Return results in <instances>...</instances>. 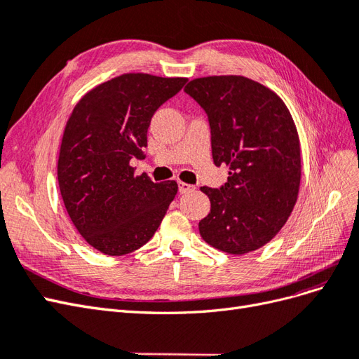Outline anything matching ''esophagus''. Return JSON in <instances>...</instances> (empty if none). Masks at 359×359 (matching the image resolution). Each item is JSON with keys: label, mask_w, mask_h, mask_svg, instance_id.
<instances>
[{"label": "esophagus", "mask_w": 359, "mask_h": 359, "mask_svg": "<svg viewBox=\"0 0 359 359\" xmlns=\"http://www.w3.org/2000/svg\"><path fill=\"white\" fill-rule=\"evenodd\" d=\"M178 190H180V193H189V191L194 190V186H190V184H187V182L180 181L178 182Z\"/></svg>", "instance_id": "34e87169"}]
</instances>
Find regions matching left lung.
Masks as SVG:
<instances>
[{
    "instance_id": "left-lung-1",
    "label": "left lung",
    "mask_w": 359,
    "mask_h": 359,
    "mask_svg": "<svg viewBox=\"0 0 359 359\" xmlns=\"http://www.w3.org/2000/svg\"><path fill=\"white\" fill-rule=\"evenodd\" d=\"M184 91L208 115L214 165L229 166L224 186L201 187L211 201L201 236L229 255L253 252L280 232L298 198L295 123L274 91L244 76L193 79Z\"/></svg>"
}]
</instances>
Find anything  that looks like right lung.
I'll use <instances>...</instances> for the list:
<instances>
[{"label":"right lung","instance_id":"add662e5","mask_svg":"<svg viewBox=\"0 0 359 359\" xmlns=\"http://www.w3.org/2000/svg\"><path fill=\"white\" fill-rule=\"evenodd\" d=\"M186 78L127 73L86 93L64 128L60 191L78 232L109 256L147 244L175 198V181L153 182L130 166L144 157L151 118Z\"/></svg>","mask_w":359,"mask_h":359}]
</instances>
